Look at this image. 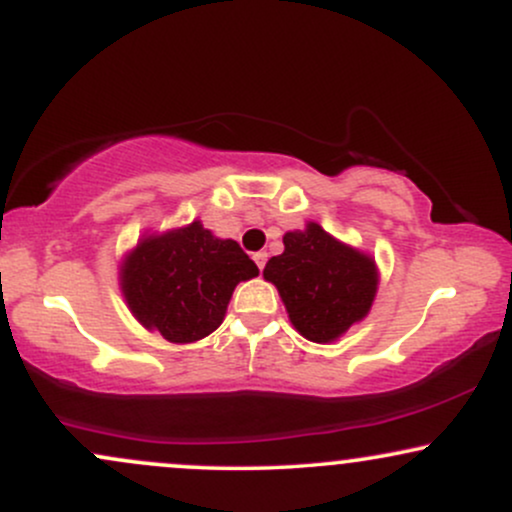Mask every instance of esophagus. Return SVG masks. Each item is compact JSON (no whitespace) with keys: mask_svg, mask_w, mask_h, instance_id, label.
I'll return each instance as SVG.
<instances>
[{"mask_svg":"<svg viewBox=\"0 0 512 512\" xmlns=\"http://www.w3.org/2000/svg\"><path fill=\"white\" fill-rule=\"evenodd\" d=\"M252 260H255V264L260 269H264V264H267V252L264 250H260V252H255V255H252Z\"/></svg>","mask_w":512,"mask_h":512,"instance_id":"obj_1","label":"esophagus"}]
</instances>
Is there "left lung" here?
<instances>
[{
	"mask_svg": "<svg viewBox=\"0 0 512 512\" xmlns=\"http://www.w3.org/2000/svg\"><path fill=\"white\" fill-rule=\"evenodd\" d=\"M262 274L279 289L293 327L317 344L334 342L363 320L378 291L373 257L339 243L315 221L286 233L284 252Z\"/></svg>",
	"mask_w": 512,
	"mask_h": 512,
	"instance_id": "left-lung-1",
	"label": "left lung"
}]
</instances>
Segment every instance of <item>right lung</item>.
I'll return each mask as SVG.
<instances>
[{
    "label": "right lung",
    "instance_id": "1",
    "mask_svg": "<svg viewBox=\"0 0 512 512\" xmlns=\"http://www.w3.org/2000/svg\"><path fill=\"white\" fill-rule=\"evenodd\" d=\"M260 274L236 240H221L199 221L146 236L125 257L120 286L132 315L173 344L204 339L223 322L240 281Z\"/></svg>",
    "mask_w": 512,
    "mask_h": 512
}]
</instances>
